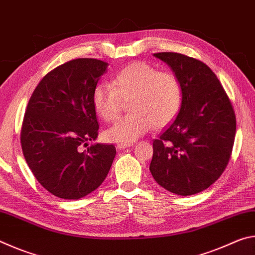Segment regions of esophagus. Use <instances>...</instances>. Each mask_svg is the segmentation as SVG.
Here are the masks:
<instances>
[{"label":"esophagus","mask_w":255,"mask_h":255,"mask_svg":"<svg viewBox=\"0 0 255 255\" xmlns=\"http://www.w3.org/2000/svg\"><path fill=\"white\" fill-rule=\"evenodd\" d=\"M130 146H132L131 143H128V144H118V145H117V148H118V149H125V148H127V147H130Z\"/></svg>","instance_id":"obj_1"}]
</instances>
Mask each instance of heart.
<instances>
[{"label": "heart", "mask_w": 255, "mask_h": 255, "mask_svg": "<svg viewBox=\"0 0 255 255\" xmlns=\"http://www.w3.org/2000/svg\"><path fill=\"white\" fill-rule=\"evenodd\" d=\"M127 100L131 112L107 129V140L128 144L148 132L153 126L155 129L166 127L182 106L183 86L173 72L135 62L116 73L112 84L99 83L92 93L93 109L105 122L117 118Z\"/></svg>", "instance_id": "heart-1"}]
</instances>
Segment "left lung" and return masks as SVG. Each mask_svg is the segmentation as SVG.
Masks as SVG:
<instances>
[{
    "label": "left lung",
    "mask_w": 255,
    "mask_h": 255,
    "mask_svg": "<svg viewBox=\"0 0 255 255\" xmlns=\"http://www.w3.org/2000/svg\"><path fill=\"white\" fill-rule=\"evenodd\" d=\"M183 86L178 116L153 140L149 170L155 181L180 196L209 188L230 162L236 132L232 102L215 73L196 58L156 53Z\"/></svg>",
    "instance_id": "obj_1"
}]
</instances>
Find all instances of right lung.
I'll use <instances>...</instances> for the list:
<instances>
[{
  "label": "right lung",
  "instance_id": "1",
  "mask_svg": "<svg viewBox=\"0 0 255 255\" xmlns=\"http://www.w3.org/2000/svg\"><path fill=\"white\" fill-rule=\"evenodd\" d=\"M108 64L77 58L42 77L30 97L21 127L22 153L34 178L51 195L80 199L105 181L114 145L88 147L99 133L92 93Z\"/></svg>",
  "mask_w": 255,
  "mask_h": 255
}]
</instances>
